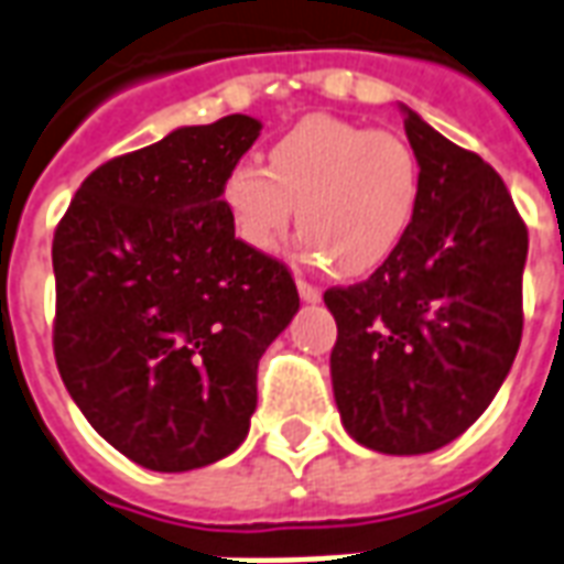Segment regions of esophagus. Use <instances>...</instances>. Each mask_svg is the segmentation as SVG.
I'll return each mask as SVG.
<instances>
[{
    "mask_svg": "<svg viewBox=\"0 0 564 564\" xmlns=\"http://www.w3.org/2000/svg\"><path fill=\"white\" fill-rule=\"evenodd\" d=\"M297 291L306 303H317V300H321V291H317L315 285H308L306 279H297Z\"/></svg>",
    "mask_w": 564,
    "mask_h": 564,
    "instance_id": "esophagus-1",
    "label": "esophagus"
}]
</instances>
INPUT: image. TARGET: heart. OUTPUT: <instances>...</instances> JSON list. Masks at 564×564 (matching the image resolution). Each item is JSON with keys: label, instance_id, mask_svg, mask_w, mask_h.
<instances>
[{"label": "heart", "instance_id": "obj_1", "mask_svg": "<svg viewBox=\"0 0 564 564\" xmlns=\"http://www.w3.org/2000/svg\"><path fill=\"white\" fill-rule=\"evenodd\" d=\"M240 243L273 252L297 205L300 256L366 276L395 256L419 205V163L389 130L308 116L273 142L267 169L240 160L219 184Z\"/></svg>", "mask_w": 564, "mask_h": 564}]
</instances>
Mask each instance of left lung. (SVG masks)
I'll use <instances>...</instances> for the list:
<instances>
[{
	"mask_svg": "<svg viewBox=\"0 0 564 564\" xmlns=\"http://www.w3.org/2000/svg\"><path fill=\"white\" fill-rule=\"evenodd\" d=\"M401 112L419 163L413 223L387 264L324 303L345 431L383 455H425L460 437L511 371L529 235L481 156Z\"/></svg>",
	"mask_w": 564,
	"mask_h": 564,
	"instance_id": "obj_1",
	"label": "left lung"
}]
</instances>
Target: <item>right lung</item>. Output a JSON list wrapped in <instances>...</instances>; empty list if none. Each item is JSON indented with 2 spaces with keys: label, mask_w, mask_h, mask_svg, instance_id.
<instances>
[{
  "label": "right lung",
  "mask_w": 564,
  "mask_h": 564,
  "mask_svg": "<svg viewBox=\"0 0 564 564\" xmlns=\"http://www.w3.org/2000/svg\"><path fill=\"white\" fill-rule=\"evenodd\" d=\"M261 121L177 127L83 181L53 237V350L97 434L156 473L231 455L258 359L297 315L288 267L240 243L219 202Z\"/></svg>",
  "instance_id": "add662e5"
}]
</instances>
